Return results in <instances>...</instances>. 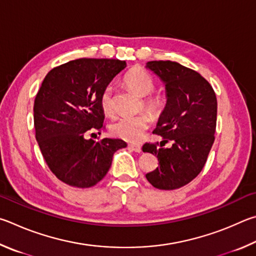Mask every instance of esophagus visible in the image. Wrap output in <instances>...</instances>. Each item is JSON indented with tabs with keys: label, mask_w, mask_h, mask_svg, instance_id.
<instances>
[{
	"label": "esophagus",
	"mask_w": 256,
	"mask_h": 256,
	"mask_svg": "<svg viewBox=\"0 0 256 256\" xmlns=\"http://www.w3.org/2000/svg\"><path fill=\"white\" fill-rule=\"evenodd\" d=\"M129 148L135 152V153H142V147H140V145L130 144V145H129Z\"/></svg>",
	"instance_id": "34e87169"
}]
</instances>
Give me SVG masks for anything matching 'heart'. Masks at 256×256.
Listing matches in <instances>:
<instances>
[{
  "instance_id": "1",
  "label": "heart",
  "mask_w": 256,
  "mask_h": 256,
  "mask_svg": "<svg viewBox=\"0 0 256 256\" xmlns=\"http://www.w3.org/2000/svg\"><path fill=\"white\" fill-rule=\"evenodd\" d=\"M124 84L142 98V106L152 114L158 116L164 108V100L160 94H152L154 90V80L142 68H132L124 75ZM100 106L108 116L114 114V88L108 85L101 93ZM150 124V116L145 112L135 116H121L111 124V132L116 137L129 142H137L142 140Z\"/></svg>"
}]
</instances>
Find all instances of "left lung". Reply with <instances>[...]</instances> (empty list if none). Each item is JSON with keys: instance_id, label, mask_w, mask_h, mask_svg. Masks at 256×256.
<instances>
[{"instance_id": "obj_1", "label": "left lung", "mask_w": 256, "mask_h": 256, "mask_svg": "<svg viewBox=\"0 0 256 256\" xmlns=\"http://www.w3.org/2000/svg\"><path fill=\"white\" fill-rule=\"evenodd\" d=\"M146 68L158 76L166 92V104L154 129L163 138L160 147L150 142L142 146V152L158 156L160 165L146 178L156 189H178L194 180L207 162L216 132V94L198 72L176 62H148ZM168 140L172 146L164 149Z\"/></svg>"}]
</instances>
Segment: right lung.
Returning <instances> with one entry per match:
<instances>
[{
  "mask_svg": "<svg viewBox=\"0 0 256 256\" xmlns=\"http://www.w3.org/2000/svg\"><path fill=\"white\" fill-rule=\"evenodd\" d=\"M127 66L124 60L80 58L57 66L46 75L34 98L36 140L50 171L66 184L91 188L109 171L121 140H86L101 130L103 88Z\"/></svg>",
  "mask_w": 256,
  "mask_h": 256,
  "instance_id": "1",
  "label": "right lung"
}]
</instances>
